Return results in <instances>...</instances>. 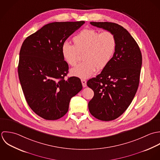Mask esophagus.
Returning <instances> with one entry per match:
<instances>
[{
	"instance_id": "obj_1",
	"label": "esophagus",
	"mask_w": 160,
	"mask_h": 160,
	"mask_svg": "<svg viewBox=\"0 0 160 160\" xmlns=\"http://www.w3.org/2000/svg\"><path fill=\"white\" fill-rule=\"evenodd\" d=\"M81 82H82V85L83 87H87V81L85 80H83V79H82L81 80Z\"/></svg>"
}]
</instances>
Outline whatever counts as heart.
<instances>
[{
	"instance_id": "b5f03b06",
	"label": "heart",
	"mask_w": 160,
	"mask_h": 160,
	"mask_svg": "<svg viewBox=\"0 0 160 160\" xmlns=\"http://www.w3.org/2000/svg\"><path fill=\"white\" fill-rule=\"evenodd\" d=\"M73 45L65 42L61 46L64 61L75 66L78 60V52H84V62L70 71L71 74L80 78H88L98 70L105 68L112 60L117 48L115 35L110 32H100L92 29L81 30L73 39Z\"/></svg>"
}]
</instances>
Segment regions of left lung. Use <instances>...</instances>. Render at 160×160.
Listing matches in <instances>:
<instances>
[{
  "instance_id": "left-lung-1",
  "label": "left lung",
  "mask_w": 160,
  "mask_h": 160,
  "mask_svg": "<svg viewBox=\"0 0 160 160\" xmlns=\"http://www.w3.org/2000/svg\"><path fill=\"white\" fill-rule=\"evenodd\" d=\"M98 28L112 32L117 39L114 56L100 74L87 82L94 92L88 109L95 118L109 121L122 115L137 91L142 56L135 40L121 25L111 22H90Z\"/></svg>"
}]
</instances>
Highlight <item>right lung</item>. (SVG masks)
I'll return each mask as SVG.
<instances>
[{"instance_id": "1", "label": "right lung", "mask_w": 160, "mask_h": 160, "mask_svg": "<svg viewBox=\"0 0 160 160\" xmlns=\"http://www.w3.org/2000/svg\"><path fill=\"white\" fill-rule=\"evenodd\" d=\"M84 23V21L48 23L22 44L18 66L20 82L28 104L44 119L63 117L70 99L82 89L79 78H64L68 65L62 56L61 46Z\"/></svg>"}]
</instances>
